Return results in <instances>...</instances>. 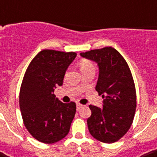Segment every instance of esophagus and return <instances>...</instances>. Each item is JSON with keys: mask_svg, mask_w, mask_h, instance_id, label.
Segmentation results:
<instances>
[{"mask_svg": "<svg viewBox=\"0 0 157 157\" xmlns=\"http://www.w3.org/2000/svg\"><path fill=\"white\" fill-rule=\"evenodd\" d=\"M83 106H84V105L81 104V103H77V104H76V109L79 110L80 108H81V107H83Z\"/></svg>", "mask_w": 157, "mask_h": 157, "instance_id": "34e87169", "label": "esophagus"}]
</instances>
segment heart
I'll return each mask as SVG.
<instances>
[{
  "mask_svg": "<svg viewBox=\"0 0 157 157\" xmlns=\"http://www.w3.org/2000/svg\"><path fill=\"white\" fill-rule=\"evenodd\" d=\"M79 65H80V68H81L82 73L86 71H89V70H93V69H94V65L93 63H92L90 60H89V59H81V61H80Z\"/></svg>",
  "mask_w": 157,
  "mask_h": 157,
  "instance_id": "obj_1",
  "label": "heart"
}]
</instances>
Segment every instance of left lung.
I'll use <instances>...</instances> for the list:
<instances>
[{
    "label": "left lung",
    "mask_w": 157,
    "mask_h": 157,
    "mask_svg": "<svg viewBox=\"0 0 157 157\" xmlns=\"http://www.w3.org/2000/svg\"><path fill=\"white\" fill-rule=\"evenodd\" d=\"M80 54L98 63L95 90L104 98L102 108L90 105L92 114L87 120L89 131L98 141L115 143L129 129L136 110V90L129 65L110 46Z\"/></svg>",
    "instance_id": "left-lung-1"
}]
</instances>
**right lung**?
<instances>
[{"mask_svg": "<svg viewBox=\"0 0 157 157\" xmlns=\"http://www.w3.org/2000/svg\"><path fill=\"white\" fill-rule=\"evenodd\" d=\"M75 52L43 50L28 65L19 92L23 124L32 136L44 144H54L67 136L76 114L74 102L63 103L54 94L61 86Z\"/></svg>", "mask_w": 157, "mask_h": 157, "instance_id": "add662e5", "label": "right lung"}]
</instances>
